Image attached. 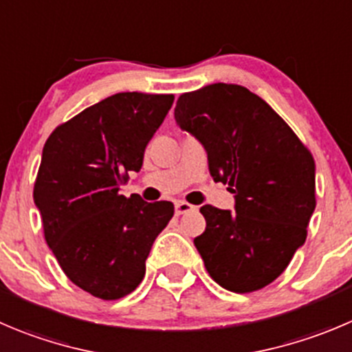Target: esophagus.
I'll return each mask as SVG.
<instances>
[{
    "label": "esophagus",
    "instance_id": "1",
    "mask_svg": "<svg viewBox=\"0 0 352 352\" xmlns=\"http://www.w3.org/2000/svg\"><path fill=\"white\" fill-rule=\"evenodd\" d=\"M195 209V207L192 206V204H188V202H183V200H179V202H176L174 204V210H176V214H185V212H190V210H193Z\"/></svg>",
    "mask_w": 352,
    "mask_h": 352
}]
</instances>
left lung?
Masks as SVG:
<instances>
[{"mask_svg": "<svg viewBox=\"0 0 352 352\" xmlns=\"http://www.w3.org/2000/svg\"><path fill=\"white\" fill-rule=\"evenodd\" d=\"M174 119L204 145L214 182L235 193V212L200 207L206 232L193 240L223 289L270 285L306 242L316 207L314 159L289 124L239 85L183 93Z\"/></svg>", "mask_w": 352, "mask_h": 352, "instance_id": "obj_1", "label": "left lung"}]
</instances>
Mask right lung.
<instances>
[{"mask_svg": "<svg viewBox=\"0 0 352 352\" xmlns=\"http://www.w3.org/2000/svg\"><path fill=\"white\" fill-rule=\"evenodd\" d=\"M174 95L117 93L50 135L34 183L48 247L67 278L103 300L131 294L174 206L120 195Z\"/></svg>", "mask_w": 352, "mask_h": 352, "instance_id": "right-lung-1", "label": "right lung"}]
</instances>
